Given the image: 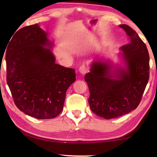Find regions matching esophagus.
Returning a JSON list of instances; mask_svg holds the SVG:
<instances>
[{
  "mask_svg": "<svg viewBox=\"0 0 157 157\" xmlns=\"http://www.w3.org/2000/svg\"><path fill=\"white\" fill-rule=\"evenodd\" d=\"M79 72H80L82 75H85L86 72H87V67H86L85 65H82V66H80V67H79Z\"/></svg>",
  "mask_w": 157,
  "mask_h": 157,
  "instance_id": "obj_1",
  "label": "esophagus"
}]
</instances>
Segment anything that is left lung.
Wrapping results in <instances>:
<instances>
[{"label": "left lung", "instance_id": "8db88e82", "mask_svg": "<svg viewBox=\"0 0 157 157\" xmlns=\"http://www.w3.org/2000/svg\"><path fill=\"white\" fill-rule=\"evenodd\" d=\"M120 27L129 39V43L121 47L124 67H113L111 62L97 59L85 76L90 93V109L106 120L135 109L149 78V55L145 43L129 25L123 24Z\"/></svg>", "mask_w": 157, "mask_h": 157}]
</instances>
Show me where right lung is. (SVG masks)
<instances>
[{"instance_id":"right-lung-1","label":"right lung","mask_w":157,"mask_h":157,"mask_svg":"<svg viewBox=\"0 0 157 157\" xmlns=\"http://www.w3.org/2000/svg\"><path fill=\"white\" fill-rule=\"evenodd\" d=\"M10 38L6 80L15 105L39 120L56 117L63 111L66 91L76 80L75 70L56 63L50 50L53 43L37 24L22 28Z\"/></svg>"}]
</instances>
